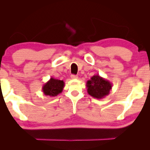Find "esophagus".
Listing matches in <instances>:
<instances>
[{"label":"esophagus","instance_id":"1","mask_svg":"<svg viewBox=\"0 0 150 150\" xmlns=\"http://www.w3.org/2000/svg\"><path fill=\"white\" fill-rule=\"evenodd\" d=\"M71 79H77V78H78L77 75H71Z\"/></svg>","mask_w":150,"mask_h":150}]
</instances>
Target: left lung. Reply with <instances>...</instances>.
I'll return each instance as SVG.
<instances>
[{"label":"left lung","instance_id":"1","mask_svg":"<svg viewBox=\"0 0 150 150\" xmlns=\"http://www.w3.org/2000/svg\"><path fill=\"white\" fill-rule=\"evenodd\" d=\"M88 93L94 98L101 99L109 95L112 88V83L109 80L100 77L98 74L94 75L86 83Z\"/></svg>","mask_w":150,"mask_h":150}]
</instances>
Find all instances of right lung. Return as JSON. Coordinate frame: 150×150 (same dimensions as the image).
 Returning a JSON list of instances; mask_svg holds the SVG:
<instances>
[{
	"label": "right lung",
	"mask_w": 150,
	"mask_h": 150,
	"mask_svg": "<svg viewBox=\"0 0 150 150\" xmlns=\"http://www.w3.org/2000/svg\"><path fill=\"white\" fill-rule=\"evenodd\" d=\"M64 87V82L63 80L54 79L53 77L50 78L47 82L44 84L42 88L43 94L45 96H56L62 92Z\"/></svg>",
	"instance_id": "obj_1"
}]
</instances>
